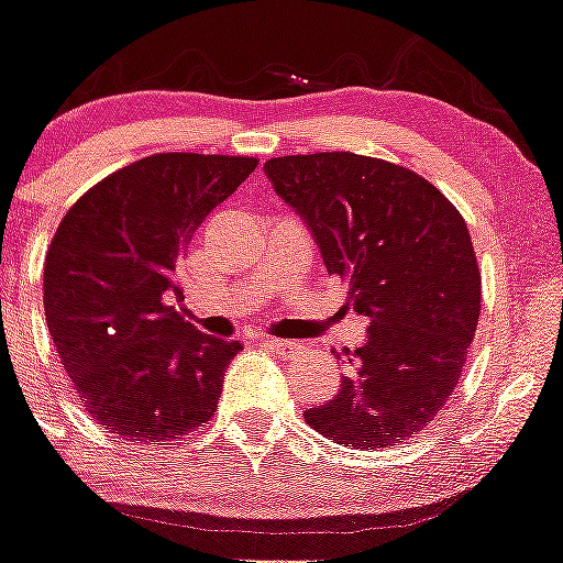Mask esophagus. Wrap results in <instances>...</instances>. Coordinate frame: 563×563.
I'll list each match as a JSON object with an SVG mask.
<instances>
[{"label": "esophagus", "mask_w": 563, "mask_h": 563, "mask_svg": "<svg viewBox=\"0 0 563 563\" xmlns=\"http://www.w3.org/2000/svg\"><path fill=\"white\" fill-rule=\"evenodd\" d=\"M261 343L266 345V349H272L275 354H283V356H291L294 351H297V340H283V338H261Z\"/></svg>", "instance_id": "obj_1"}]
</instances>
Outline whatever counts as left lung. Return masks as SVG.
<instances>
[{
    "mask_svg": "<svg viewBox=\"0 0 563 563\" xmlns=\"http://www.w3.org/2000/svg\"><path fill=\"white\" fill-rule=\"evenodd\" d=\"M264 172L308 223L329 275L349 283L356 313L371 318L367 343L345 351L351 376L305 419L356 450L411 439L457 387L479 321L463 214L411 168L354 152L272 157Z\"/></svg>",
    "mask_w": 563,
    "mask_h": 563,
    "instance_id": "obj_1",
    "label": "left lung"
}]
</instances>
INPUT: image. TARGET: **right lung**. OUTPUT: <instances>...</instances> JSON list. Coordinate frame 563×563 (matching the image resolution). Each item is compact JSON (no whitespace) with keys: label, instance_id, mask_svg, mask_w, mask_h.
<instances>
[{"label":"right lung","instance_id":"add662e5","mask_svg":"<svg viewBox=\"0 0 563 563\" xmlns=\"http://www.w3.org/2000/svg\"><path fill=\"white\" fill-rule=\"evenodd\" d=\"M255 157L161 152L119 168L62 218L43 269L51 340L84 408L128 441H172L209 422L240 340L203 334L181 297L187 242Z\"/></svg>","mask_w":563,"mask_h":563}]
</instances>
